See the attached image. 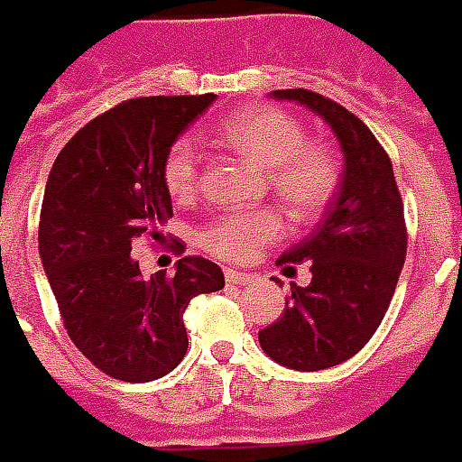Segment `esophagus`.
<instances>
[{"instance_id": "34e87169", "label": "esophagus", "mask_w": 462, "mask_h": 462, "mask_svg": "<svg viewBox=\"0 0 462 462\" xmlns=\"http://www.w3.org/2000/svg\"><path fill=\"white\" fill-rule=\"evenodd\" d=\"M226 281L234 283V286H246L254 281V273H241V271H234V268H226Z\"/></svg>"}]
</instances>
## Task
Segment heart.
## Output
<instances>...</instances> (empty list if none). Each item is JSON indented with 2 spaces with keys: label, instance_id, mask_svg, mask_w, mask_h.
I'll return each instance as SVG.
<instances>
[{
  "label": "heart",
  "instance_id": "b5f03b06",
  "mask_svg": "<svg viewBox=\"0 0 462 462\" xmlns=\"http://www.w3.org/2000/svg\"><path fill=\"white\" fill-rule=\"evenodd\" d=\"M216 139L231 152L256 163L263 184L296 224L319 216L338 189L341 162L328 143L306 139V129L289 111L276 106H246L226 116ZM201 152L191 139H176L163 156V186L173 201H189L199 186ZM283 234V216L276 206H251L226 211L206 221L199 244L216 258L244 263Z\"/></svg>",
  "mask_w": 462,
  "mask_h": 462
}]
</instances>
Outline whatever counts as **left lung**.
<instances>
[{
    "label": "left lung",
    "mask_w": 462,
    "mask_h": 462,
    "mask_svg": "<svg viewBox=\"0 0 462 462\" xmlns=\"http://www.w3.org/2000/svg\"><path fill=\"white\" fill-rule=\"evenodd\" d=\"M273 99L299 101L328 121L346 159L319 228L276 261H310V283H293L281 319L258 330L276 363L323 371L361 351L391 306L408 248L403 199L388 153L356 114L309 89H278Z\"/></svg>",
    "instance_id": "8db88e82"
}]
</instances>
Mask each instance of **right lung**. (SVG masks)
Here are the masks:
<instances>
[{
	"label": "right lung",
	"instance_id": "1",
	"mask_svg": "<svg viewBox=\"0 0 462 462\" xmlns=\"http://www.w3.org/2000/svg\"><path fill=\"white\" fill-rule=\"evenodd\" d=\"M214 94L142 97L91 119L49 171L39 256L69 338L116 381L146 383L173 371L189 348L184 310L224 289L214 261L184 256L176 273L143 278L132 246L159 241L171 216L163 156Z\"/></svg>",
	"mask_w": 462,
	"mask_h": 462
}]
</instances>
